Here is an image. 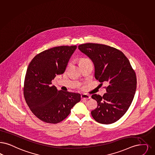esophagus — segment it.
<instances>
[{
    "instance_id": "obj_1",
    "label": "esophagus",
    "mask_w": 155,
    "mask_h": 155,
    "mask_svg": "<svg viewBox=\"0 0 155 155\" xmlns=\"http://www.w3.org/2000/svg\"><path fill=\"white\" fill-rule=\"evenodd\" d=\"M81 97V100H88L91 99V96L88 94H82Z\"/></svg>"
}]
</instances>
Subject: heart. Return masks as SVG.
Returning a JSON list of instances; mask_svg holds the SVG:
<instances>
[{"label":"heart","instance_id":"1","mask_svg":"<svg viewBox=\"0 0 155 155\" xmlns=\"http://www.w3.org/2000/svg\"><path fill=\"white\" fill-rule=\"evenodd\" d=\"M89 61H90L89 59H87V58H82V59H81L80 61V64H82V63H85V62Z\"/></svg>","mask_w":155,"mask_h":155}]
</instances>
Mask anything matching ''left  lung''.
<instances>
[{
	"label": "left lung",
	"mask_w": 155,
	"mask_h": 155,
	"mask_svg": "<svg viewBox=\"0 0 155 155\" xmlns=\"http://www.w3.org/2000/svg\"><path fill=\"white\" fill-rule=\"evenodd\" d=\"M78 49L93 62L95 78L108 84L103 96H92L97 102V107L91 111L92 116L100 124H113L124 116L134 99L137 87L135 71L124 53L115 48L86 43L80 45Z\"/></svg>",
	"instance_id": "left-lung-1"
}]
</instances>
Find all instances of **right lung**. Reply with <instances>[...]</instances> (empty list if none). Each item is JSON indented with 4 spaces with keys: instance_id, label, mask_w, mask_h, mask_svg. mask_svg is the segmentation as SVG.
I'll return each instance as SVG.
<instances>
[{
    "instance_id": "add662e5",
    "label": "right lung",
    "mask_w": 155,
    "mask_h": 155,
    "mask_svg": "<svg viewBox=\"0 0 155 155\" xmlns=\"http://www.w3.org/2000/svg\"><path fill=\"white\" fill-rule=\"evenodd\" d=\"M76 45L59 46L35 56L25 75L24 94L33 114L46 123L58 124L66 118L81 100L80 93L58 91L52 85L57 75L62 74Z\"/></svg>"
}]
</instances>
